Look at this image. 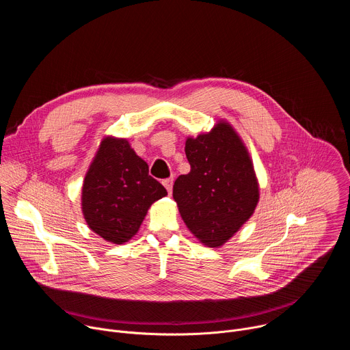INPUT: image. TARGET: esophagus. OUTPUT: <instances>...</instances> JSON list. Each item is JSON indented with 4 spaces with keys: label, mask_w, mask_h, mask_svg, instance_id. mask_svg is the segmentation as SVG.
Listing matches in <instances>:
<instances>
[{
    "label": "esophagus",
    "mask_w": 350,
    "mask_h": 350,
    "mask_svg": "<svg viewBox=\"0 0 350 350\" xmlns=\"http://www.w3.org/2000/svg\"><path fill=\"white\" fill-rule=\"evenodd\" d=\"M163 185H165V188L167 189L169 195H172V191H173V178L165 180V181H163Z\"/></svg>",
    "instance_id": "1"
}]
</instances>
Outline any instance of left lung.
<instances>
[{
	"label": "left lung",
	"mask_w": 350,
	"mask_h": 350,
	"mask_svg": "<svg viewBox=\"0 0 350 350\" xmlns=\"http://www.w3.org/2000/svg\"><path fill=\"white\" fill-rule=\"evenodd\" d=\"M188 174L174 181L173 198L189 231L209 247L224 245L251 219L259 183L247 149L228 122L188 137Z\"/></svg>",
	"instance_id": "8db88e82"
}]
</instances>
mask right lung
Segmentation results:
<instances>
[{"instance_id": "add662e5", "label": "right lung", "mask_w": 350, "mask_h": 350, "mask_svg": "<svg viewBox=\"0 0 350 350\" xmlns=\"http://www.w3.org/2000/svg\"><path fill=\"white\" fill-rule=\"evenodd\" d=\"M166 195L129 141L108 135L85 173L81 212L95 234L120 245L137 234L148 209Z\"/></svg>"}]
</instances>
